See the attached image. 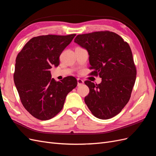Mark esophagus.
I'll use <instances>...</instances> for the list:
<instances>
[{
    "instance_id": "34e87169",
    "label": "esophagus",
    "mask_w": 156,
    "mask_h": 156,
    "mask_svg": "<svg viewBox=\"0 0 156 156\" xmlns=\"http://www.w3.org/2000/svg\"><path fill=\"white\" fill-rule=\"evenodd\" d=\"M83 83H84V80H83L80 79L79 78L77 79V84H78V86H79L80 84H83Z\"/></svg>"
}]
</instances>
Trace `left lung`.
I'll use <instances>...</instances> for the list:
<instances>
[{
  "mask_svg": "<svg viewBox=\"0 0 156 156\" xmlns=\"http://www.w3.org/2000/svg\"><path fill=\"white\" fill-rule=\"evenodd\" d=\"M74 42L89 53L90 75L102 78L95 84L86 80L90 92L84 101L92 114L108 119L120 113L129 101L136 79L131 48L121 37L109 31L78 35Z\"/></svg>",
  "mask_w": 156,
  "mask_h": 156,
  "instance_id": "1",
  "label": "left lung"
}]
</instances>
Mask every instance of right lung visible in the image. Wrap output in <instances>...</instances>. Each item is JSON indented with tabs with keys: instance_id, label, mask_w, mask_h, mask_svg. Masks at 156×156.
Listing matches in <instances>:
<instances>
[{
	"instance_id": "1",
	"label": "right lung",
	"mask_w": 156,
	"mask_h": 156,
	"mask_svg": "<svg viewBox=\"0 0 156 156\" xmlns=\"http://www.w3.org/2000/svg\"><path fill=\"white\" fill-rule=\"evenodd\" d=\"M76 35L35 37L18 53L14 83L23 106L37 119L48 120L58 114L68 94L77 87V80L74 77L56 81L51 79L50 71L58 66L61 53Z\"/></svg>"
}]
</instances>
